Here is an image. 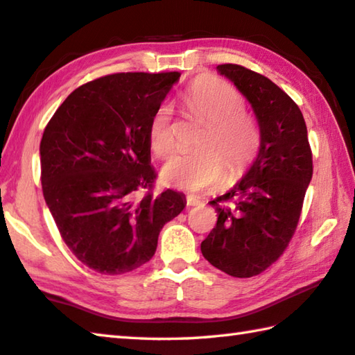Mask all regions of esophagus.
<instances>
[{
  "mask_svg": "<svg viewBox=\"0 0 355 355\" xmlns=\"http://www.w3.org/2000/svg\"><path fill=\"white\" fill-rule=\"evenodd\" d=\"M186 205H188V206H198V205H203V202H202V200H198L197 197L188 196V197H186Z\"/></svg>",
  "mask_w": 355,
  "mask_h": 355,
  "instance_id": "1",
  "label": "esophagus"
}]
</instances>
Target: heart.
I'll return each mask as SVG.
<instances>
[{
	"label": "heart",
	"instance_id": "1",
	"mask_svg": "<svg viewBox=\"0 0 355 355\" xmlns=\"http://www.w3.org/2000/svg\"><path fill=\"white\" fill-rule=\"evenodd\" d=\"M182 102L189 118L203 124L194 155H173L161 169V182L172 188L200 192L223 180H239L261 149L257 119L245 110L243 94L216 76H202L184 89ZM152 153L164 158L173 149V122L169 105L153 112L147 128ZM227 175L225 176L224 173Z\"/></svg>",
	"mask_w": 355,
	"mask_h": 355
}]
</instances>
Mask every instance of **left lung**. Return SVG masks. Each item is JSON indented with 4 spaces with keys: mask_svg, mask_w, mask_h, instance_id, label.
I'll use <instances>...</instances> for the list:
<instances>
[{
    "mask_svg": "<svg viewBox=\"0 0 355 355\" xmlns=\"http://www.w3.org/2000/svg\"><path fill=\"white\" fill-rule=\"evenodd\" d=\"M217 69L253 107L262 143L247 175L209 202L218 217L202 253L227 275L251 278L278 261L292 241L312 178V150L300 107L276 83L234 63Z\"/></svg>",
    "mask_w": 355,
    "mask_h": 355,
    "instance_id": "obj_1",
    "label": "left lung"
}]
</instances>
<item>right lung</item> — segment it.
Masks as SVG:
<instances>
[{"mask_svg":"<svg viewBox=\"0 0 355 355\" xmlns=\"http://www.w3.org/2000/svg\"><path fill=\"white\" fill-rule=\"evenodd\" d=\"M180 76L99 77L76 88L44 127L43 197L63 242L94 272L122 275L149 262L161 228L184 208L175 191L153 194L147 141L152 114Z\"/></svg>","mask_w":355,"mask_h":355,"instance_id":"obj_1","label":"right lung"}]
</instances>
